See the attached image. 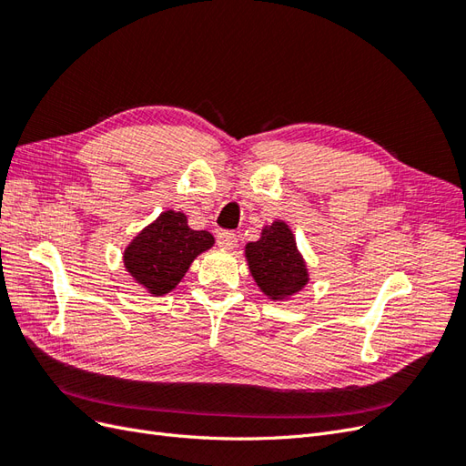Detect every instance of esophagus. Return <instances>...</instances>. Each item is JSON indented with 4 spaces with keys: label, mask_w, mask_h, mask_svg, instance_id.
<instances>
[{
    "label": "esophagus",
    "mask_w": 466,
    "mask_h": 466,
    "mask_svg": "<svg viewBox=\"0 0 466 466\" xmlns=\"http://www.w3.org/2000/svg\"><path fill=\"white\" fill-rule=\"evenodd\" d=\"M218 245L225 250H231L237 247V235L233 231H221L218 233Z\"/></svg>",
    "instance_id": "1"
}]
</instances>
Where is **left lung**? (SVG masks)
Listing matches in <instances>:
<instances>
[{
    "mask_svg": "<svg viewBox=\"0 0 466 466\" xmlns=\"http://www.w3.org/2000/svg\"><path fill=\"white\" fill-rule=\"evenodd\" d=\"M245 257L250 276L268 299H288L307 286V264L286 221L266 225L258 241L245 247Z\"/></svg>",
    "mask_w": 466,
    "mask_h": 466,
    "instance_id": "left-lung-1",
    "label": "left lung"
}]
</instances>
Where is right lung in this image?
<instances>
[{
	"label": "right lung",
	"mask_w": 466,
	"mask_h": 466,
	"mask_svg": "<svg viewBox=\"0 0 466 466\" xmlns=\"http://www.w3.org/2000/svg\"><path fill=\"white\" fill-rule=\"evenodd\" d=\"M214 247L209 231H194L182 211L163 214L139 231L124 250V268L151 295L173 291L194 258Z\"/></svg>",
	"instance_id": "1"
}]
</instances>
